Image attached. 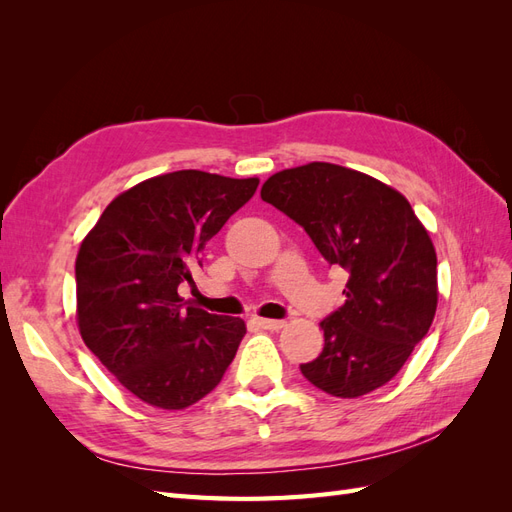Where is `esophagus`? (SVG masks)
Returning a JSON list of instances; mask_svg holds the SVG:
<instances>
[{
    "label": "esophagus",
    "instance_id": "1",
    "mask_svg": "<svg viewBox=\"0 0 512 512\" xmlns=\"http://www.w3.org/2000/svg\"><path fill=\"white\" fill-rule=\"evenodd\" d=\"M256 324L265 331H280L284 327V320H269V318H256Z\"/></svg>",
    "mask_w": 512,
    "mask_h": 512
}]
</instances>
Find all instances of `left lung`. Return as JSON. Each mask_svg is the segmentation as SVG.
<instances>
[{
  "mask_svg": "<svg viewBox=\"0 0 512 512\" xmlns=\"http://www.w3.org/2000/svg\"><path fill=\"white\" fill-rule=\"evenodd\" d=\"M260 196L297 222L329 265L348 271L346 303L320 322L324 348L301 374L335 397L376 391L436 316L438 260L427 230L397 190L329 162L275 173Z\"/></svg>",
  "mask_w": 512,
  "mask_h": 512,
  "instance_id": "left-lung-1",
  "label": "left lung"
}]
</instances>
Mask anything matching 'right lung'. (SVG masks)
<instances>
[{
	"mask_svg": "<svg viewBox=\"0 0 512 512\" xmlns=\"http://www.w3.org/2000/svg\"><path fill=\"white\" fill-rule=\"evenodd\" d=\"M258 179L177 170L117 196L76 258V320L87 348L145 404L183 410L220 384L245 322L181 303L177 288Z\"/></svg>",
	"mask_w": 512,
	"mask_h": 512,
	"instance_id": "obj_1",
	"label": "right lung"
}]
</instances>
